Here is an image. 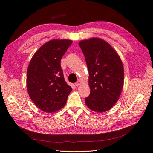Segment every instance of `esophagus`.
I'll list each match as a JSON object with an SVG mask.
<instances>
[{
    "mask_svg": "<svg viewBox=\"0 0 153 153\" xmlns=\"http://www.w3.org/2000/svg\"><path fill=\"white\" fill-rule=\"evenodd\" d=\"M81 84H82V82H81L80 80H78V81L75 83V85H76V87H78V86H80V85H81Z\"/></svg>",
    "mask_w": 153,
    "mask_h": 153,
    "instance_id": "1",
    "label": "esophagus"
}]
</instances>
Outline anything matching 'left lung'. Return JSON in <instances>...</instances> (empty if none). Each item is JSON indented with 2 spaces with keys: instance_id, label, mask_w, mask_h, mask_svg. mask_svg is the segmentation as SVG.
<instances>
[{
  "instance_id": "left-lung-1",
  "label": "left lung",
  "mask_w": 153,
  "mask_h": 153,
  "mask_svg": "<svg viewBox=\"0 0 153 153\" xmlns=\"http://www.w3.org/2000/svg\"><path fill=\"white\" fill-rule=\"evenodd\" d=\"M79 46L89 71V96L87 106L96 112H105L117 103L124 84V68L121 59L113 47L105 40L92 38L82 40Z\"/></svg>"
}]
</instances>
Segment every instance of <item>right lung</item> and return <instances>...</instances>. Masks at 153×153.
Returning <instances> with one entry per match:
<instances>
[{
  "label": "right lung",
  "instance_id": "1",
  "mask_svg": "<svg viewBox=\"0 0 153 153\" xmlns=\"http://www.w3.org/2000/svg\"><path fill=\"white\" fill-rule=\"evenodd\" d=\"M73 41H48L32 56L27 72L30 99L43 112H55L65 106L72 88L64 80L61 60Z\"/></svg>",
  "mask_w": 153,
  "mask_h": 153
}]
</instances>
